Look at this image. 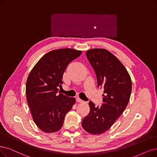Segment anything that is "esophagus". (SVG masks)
<instances>
[{"label": "esophagus", "mask_w": 157, "mask_h": 157, "mask_svg": "<svg viewBox=\"0 0 157 157\" xmlns=\"http://www.w3.org/2000/svg\"><path fill=\"white\" fill-rule=\"evenodd\" d=\"M76 101H77V102H78V103H83V102H84V101H83L82 100H81L79 98H76Z\"/></svg>", "instance_id": "esophagus-1"}]
</instances>
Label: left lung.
Returning <instances> with one entry per match:
<instances>
[{"instance_id":"1","label":"left lung","mask_w":157,"mask_h":157,"mask_svg":"<svg viewBox=\"0 0 157 157\" xmlns=\"http://www.w3.org/2000/svg\"><path fill=\"white\" fill-rule=\"evenodd\" d=\"M86 56L96 72L98 86L103 89V103H89L90 112L82 121L83 128L92 135L107 131L123 113L130 99V75L118 58L102 48L90 49Z\"/></svg>"}]
</instances>
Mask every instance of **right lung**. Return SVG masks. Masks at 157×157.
<instances>
[{"label":"right lung","instance_id":"add662e5","mask_svg":"<svg viewBox=\"0 0 157 157\" xmlns=\"http://www.w3.org/2000/svg\"><path fill=\"white\" fill-rule=\"evenodd\" d=\"M82 51L72 48L52 50L32 68L26 85V94L33 120L44 132L61 129L64 119L75 104L74 98L58 94L63 75L68 64Z\"/></svg>","mask_w":157,"mask_h":157}]
</instances>
